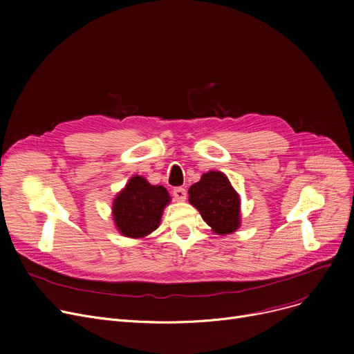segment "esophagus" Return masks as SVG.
I'll list each match as a JSON object with an SVG mask.
<instances>
[{
	"label": "esophagus",
	"instance_id": "obj_1",
	"mask_svg": "<svg viewBox=\"0 0 354 354\" xmlns=\"http://www.w3.org/2000/svg\"><path fill=\"white\" fill-rule=\"evenodd\" d=\"M172 194H174V198H175L176 201H185V199H187V189L182 188V187L174 188Z\"/></svg>",
	"mask_w": 354,
	"mask_h": 354
}]
</instances>
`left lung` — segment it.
Instances as JSON below:
<instances>
[{"label": "left lung", "mask_w": 354, "mask_h": 354, "mask_svg": "<svg viewBox=\"0 0 354 354\" xmlns=\"http://www.w3.org/2000/svg\"><path fill=\"white\" fill-rule=\"evenodd\" d=\"M189 202L216 234L225 235L238 230L239 196L222 172L203 174L189 188Z\"/></svg>", "instance_id": "obj_1"}]
</instances>
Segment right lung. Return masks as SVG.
I'll return each instance as SVG.
<instances>
[{
    "label": "right lung",
    "mask_w": 354,
    "mask_h": 354,
    "mask_svg": "<svg viewBox=\"0 0 354 354\" xmlns=\"http://www.w3.org/2000/svg\"><path fill=\"white\" fill-rule=\"evenodd\" d=\"M171 196L163 187L133 176L116 196L113 216L118 230L130 238H142L159 227L163 208Z\"/></svg>",
    "instance_id": "right-lung-1"
}]
</instances>
